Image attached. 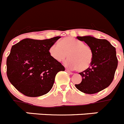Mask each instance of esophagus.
<instances>
[{"mask_svg":"<svg viewBox=\"0 0 124 124\" xmlns=\"http://www.w3.org/2000/svg\"><path fill=\"white\" fill-rule=\"evenodd\" d=\"M65 71H66V72H67L68 73L70 74V75H72V74H73L72 72H71V71H69V70H67V69H66Z\"/></svg>","mask_w":124,"mask_h":124,"instance_id":"obj_1","label":"esophagus"}]
</instances>
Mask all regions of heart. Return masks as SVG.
I'll return each instance as SVG.
<instances>
[{"mask_svg": "<svg viewBox=\"0 0 124 124\" xmlns=\"http://www.w3.org/2000/svg\"><path fill=\"white\" fill-rule=\"evenodd\" d=\"M49 54L55 61L62 62L69 57L65 62L67 67L83 71L89 67L93 59V51L89 46L83 41L73 37L62 39L59 44L51 46Z\"/></svg>", "mask_w": 124, "mask_h": 124, "instance_id": "obj_1", "label": "heart"}]
</instances>
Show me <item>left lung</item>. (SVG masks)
<instances>
[{
    "instance_id": "left-lung-1",
    "label": "left lung",
    "mask_w": 124,
    "mask_h": 124,
    "mask_svg": "<svg viewBox=\"0 0 124 124\" xmlns=\"http://www.w3.org/2000/svg\"><path fill=\"white\" fill-rule=\"evenodd\" d=\"M77 39L91 47L93 59L91 67L79 73L82 81L75 84V87L85 93H97L109 86L114 79L118 63L116 48L105 39L91 36L77 37Z\"/></svg>"
}]
</instances>
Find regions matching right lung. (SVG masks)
<instances>
[{"mask_svg":"<svg viewBox=\"0 0 124 124\" xmlns=\"http://www.w3.org/2000/svg\"><path fill=\"white\" fill-rule=\"evenodd\" d=\"M60 38L25 39L11 47L7 59V75L11 84L24 95L36 97L47 93L53 87L56 74L65 70L49 52Z\"/></svg>","mask_w":124,"mask_h":124,"instance_id":"add662e5","label":"right lung"}]
</instances>
